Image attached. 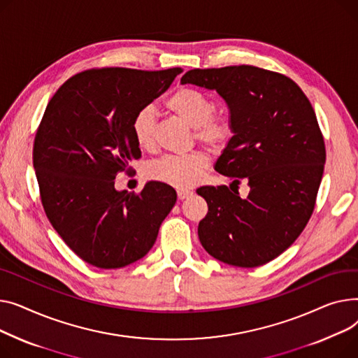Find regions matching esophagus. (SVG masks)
<instances>
[{
  "label": "esophagus",
  "instance_id": "34e87169",
  "mask_svg": "<svg viewBox=\"0 0 358 358\" xmlns=\"http://www.w3.org/2000/svg\"><path fill=\"white\" fill-rule=\"evenodd\" d=\"M191 195H192V192L187 191V189H178V198L179 199H187Z\"/></svg>",
  "mask_w": 358,
  "mask_h": 358
}]
</instances>
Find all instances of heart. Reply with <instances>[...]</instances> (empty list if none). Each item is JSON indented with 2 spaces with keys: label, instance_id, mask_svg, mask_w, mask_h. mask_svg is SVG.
<instances>
[{
  "label": "heart",
  "instance_id": "b5f03b06",
  "mask_svg": "<svg viewBox=\"0 0 358 358\" xmlns=\"http://www.w3.org/2000/svg\"><path fill=\"white\" fill-rule=\"evenodd\" d=\"M166 107L189 125L195 127L198 141L220 149L234 133L229 113L215 111V103L206 94L191 87H180L166 99ZM156 114L152 105H144L131 120V133L140 149L150 150L156 143ZM208 166L203 152L164 155L147 164L149 178L183 189L195 185Z\"/></svg>",
  "mask_w": 358,
  "mask_h": 358
}]
</instances>
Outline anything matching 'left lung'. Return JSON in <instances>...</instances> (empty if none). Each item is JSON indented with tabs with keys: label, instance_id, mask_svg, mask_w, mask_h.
<instances>
[{
	"label": "left lung",
	"instance_id": "left-lung-1",
	"mask_svg": "<svg viewBox=\"0 0 358 358\" xmlns=\"http://www.w3.org/2000/svg\"><path fill=\"white\" fill-rule=\"evenodd\" d=\"M180 82L225 99L234 136L215 171L231 188L250 186L245 199L224 185L196 189L208 203L199 241L227 264H266L295 243L317 202L327 153L312 105L290 78L250 65L192 69Z\"/></svg>",
	"mask_w": 358,
	"mask_h": 358
}]
</instances>
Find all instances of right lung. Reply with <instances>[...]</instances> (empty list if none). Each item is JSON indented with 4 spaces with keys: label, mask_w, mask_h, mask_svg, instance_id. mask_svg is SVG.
<instances>
[{
    "label": "right lung",
    "mask_w": 358,
    "mask_h": 358,
    "mask_svg": "<svg viewBox=\"0 0 358 358\" xmlns=\"http://www.w3.org/2000/svg\"><path fill=\"white\" fill-rule=\"evenodd\" d=\"M182 72L95 68L69 78L49 101L33 145L40 199L69 248L99 268L129 266L149 253L175 189L147 182L141 192L115 191V176L141 157L134 114Z\"/></svg>",
    "instance_id": "add662e5"
}]
</instances>
